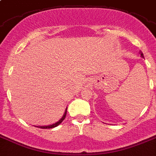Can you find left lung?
Listing matches in <instances>:
<instances>
[{
  "instance_id": "obj_1",
  "label": "left lung",
  "mask_w": 156,
  "mask_h": 156,
  "mask_svg": "<svg viewBox=\"0 0 156 156\" xmlns=\"http://www.w3.org/2000/svg\"><path fill=\"white\" fill-rule=\"evenodd\" d=\"M140 55H141V56H142V57H144V55H143V53H142V52H140Z\"/></svg>"
}]
</instances>
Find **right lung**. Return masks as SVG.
Segmentation results:
<instances>
[{
    "mask_svg": "<svg viewBox=\"0 0 156 156\" xmlns=\"http://www.w3.org/2000/svg\"><path fill=\"white\" fill-rule=\"evenodd\" d=\"M66 115H67V110H66V112H64V115H63V116L62 117V119H60V120H59L57 122L54 123V124H52V125L46 126H37V127H39V128H41V129H52V128H54V127H56L57 126H59V124H60V123L63 121V119H64L65 117H66Z\"/></svg>",
    "mask_w": 156,
    "mask_h": 156,
    "instance_id": "obj_1",
    "label": "right lung"
}]
</instances>
